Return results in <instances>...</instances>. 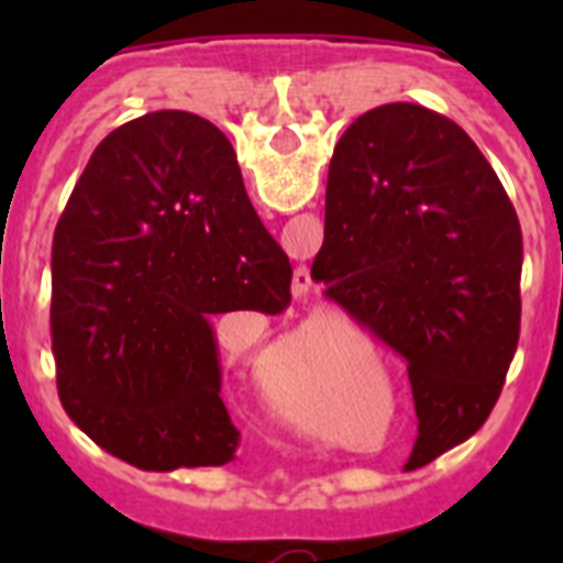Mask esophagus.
Wrapping results in <instances>:
<instances>
[{"mask_svg":"<svg viewBox=\"0 0 563 563\" xmlns=\"http://www.w3.org/2000/svg\"><path fill=\"white\" fill-rule=\"evenodd\" d=\"M292 292H296L298 298H307V292H310V273H307V267H298V271H296Z\"/></svg>","mask_w":563,"mask_h":563,"instance_id":"34e87169","label":"esophagus"}]
</instances>
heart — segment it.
<instances>
[{
  "instance_id": "obj_1",
  "label": "heart",
  "mask_w": 563,
  "mask_h": 563,
  "mask_svg": "<svg viewBox=\"0 0 563 563\" xmlns=\"http://www.w3.org/2000/svg\"><path fill=\"white\" fill-rule=\"evenodd\" d=\"M318 375H321V363L310 352H282L273 355L262 369V380L271 389L285 380H316Z\"/></svg>"
}]
</instances>
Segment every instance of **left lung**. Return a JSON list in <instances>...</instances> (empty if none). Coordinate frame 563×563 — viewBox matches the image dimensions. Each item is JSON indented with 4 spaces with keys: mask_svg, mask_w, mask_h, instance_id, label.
Returning a JSON list of instances; mask_svg holds the SVG:
<instances>
[{
    "mask_svg": "<svg viewBox=\"0 0 563 563\" xmlns=\"http://www.w3.org/2000/svg\"><path fill=\"white\" fill-rule=\"evenodd\" d=\"M312 278L409 363L417 465L479 431L519 343L521 225L454 121L386 103L343 132Z\"/></svg>",
    "mask_w": 563,
    "mask_h": 563,
    "instance_id": "obj_1",
    "label": "left lung"
}]
</instances>
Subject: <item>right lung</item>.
Returning <instances> with one entry per match:
<instances>
[{
	"mask_svg": "<svg viewBox=\"0 0 563 563\" xmlns=\"http://www.w3.org/2000/svg\"><path fill=\"white\" fill-rule=\"evenodd\" d=\"M292 267L211 121L161 109L109 132L53 239L58 397L107 454L141 467L225 465L211 316L290 305Z\"/></svg>",
	"mask_w": 563,
	"mask_h": 563,
	"instance_id": "right-lung-1",
	"label": "right lung"
}]
</instances>
